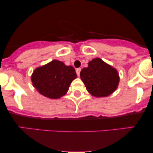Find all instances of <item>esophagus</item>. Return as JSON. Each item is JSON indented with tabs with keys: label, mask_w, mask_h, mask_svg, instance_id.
Returning <instances> with one entry per match:
<instances>
[{
	"label": "esophagus",
	"mask_w": 153,
	"mask_h": 153,
	"mask_svg": "<svg viewBox=\"0 0 153 153\" xmlns=\"http://www.w3.org/2000/svg\"><path fill=\"white\" fill-rule=\"evenodd\" d=\"M80 71H81V68H77L76 69V73L77 75H78V76H80Z\"/></svg>",
	"instance_id": "1"
}]
</instances>
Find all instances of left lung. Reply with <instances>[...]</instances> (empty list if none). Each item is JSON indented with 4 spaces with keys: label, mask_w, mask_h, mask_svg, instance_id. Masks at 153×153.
Returning a JSON list of instances; mask_svg holds the SVG:
<instances>
[{
    "label": "left lung",
    "mask_w": 153,
    "mask_h": 153,
    "mask_svg": "<svg viewBox=\"0 0 153 153\" xmlns=\"http://www.w3.org/2000/svg\"><path fill=\"white\" fill-rule=\"evenodd\" d=\"M80 78L87 91L96 97H106L114 93L119 85V77L115 68L101 59L95 58L80 72Z\"/></svg>",
    "instance_id": "8db88e82"
}]
</instances>
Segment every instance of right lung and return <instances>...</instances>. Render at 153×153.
I'll return each instance as SVG.
<instances>
[{"label": "right lung", "instance_id": "right-lung-1", "mask_svg": "<svg viewBox=\"0 0 153 153\" xmlns=\"http://www.w3.org/2000/svg\"><path fill=\"white\" fill-rule=\"evenodd\" d=\"M76 78L73 66H67L54 59L35 69L31 78L33 85L39 94L57 99L66 94L72 81Z\"/></svg>", "mask_w": 153, "mask_h": 153}]
</instances>
